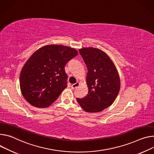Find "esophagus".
Returning a JSON list of instances; mask_svg holds the SVG:
<instances>
[{
	"label": "esophagus",
	"instance_id": "esophagus-1",
	"mask_svg": "<svg viewBox=\"0 0 154 154\" xmlns=\"http://www.w3.org/2000/svg\"><path fill=\"white\" fill-rule=\"evenodd\" d=\"M80 85V83L79 82H77L76 83H74V84L72 85V88H76L77 87H78Z\"/></svg>",
	"mask_w": 154,
	"mask_h": 154
}]
</instances>
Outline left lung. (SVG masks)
I'll use <instances>...</instances> for the list:
<instances>
[{"label": "left lung", "instance_id": "left-lung-1", "mask_svg": "<svg viewBox=\"0 0 154 154\" xmlns=\"http://www.w3.org/2000/svg\"><path fill=\"white\" fill-rule=\"evenodd\" d=\"M79 52L87 66V95L77 102L87 112H99L111 106L120 88V79L113 61L103 50L83 48Z\"/></svg>", "mask_w": 154, "mask_h": 154}]
</instances>
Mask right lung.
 Here are the masks:
<instances>
[{
	"label": "right lung",
	"mask_w": 154,
	"mask_h": 154,
	"mask_svg": "<svg viewBox=\"0 0 154 154\" xmlns=\"http://www.w3.org/2000/svg\"><path fill=\"white\" fill-rule=\"evenodd\" d=\"M78 54L72 48L47 45L38 49L22 68L20 85L24 99L36 107H47L67 87L64 67Z\"/></svg>",
	"instance_id": "1"
}]
</instances>
